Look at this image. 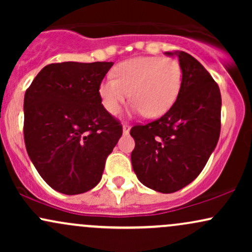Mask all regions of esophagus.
Wrapping results in <instances>:
<instances>
[{"label": "esophagus", "instance_id": "obj_1", "mask_svg": "<svg viewBox=\"0 0 252 252\" xmlns=\"http://www.w3.org/2000/svg\"><path fill=\"white\" fill-rule=\"evenodd\" d=\"M130 131V126L129 124H123V134L128 135Z\"/></svg>", "mask_w": 252, "mask_h": 252}]
</instances>
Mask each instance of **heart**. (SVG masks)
<instances>
[{
    "instance_id": "obj_1",
    "label": "heart",
    "mask_w": 252,
    "mask_h": 252,
    "mask_svg": "<svg viewBox=\"0 0 252 252\" xmlns=\"http://www.w3.org/2000/svg\"><path fill=\"white\" fill-rule=\"evenodd\" d=\"M115 77L106 78L99 85V96L109 114L120 111L130 98L134 110L148 118L166 114L178 98L181 89L182 70L173 58L138 57L120 63Z\"/></svg>"
}]
</instances>
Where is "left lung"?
I'll return each instance as SVG.
<instances>
[{"instance_id":"8db88e82","label":"left lung","mask_w":252,"mask_h":252,"mask_svg":"<svg viewBox=\"0 0 252 252\" xmlns=\"http://www.w3.org/2000/svg\"><path fill=\"white\" fill-rule=\"evenodd\" d=\"M179 58L181 89L162 117L130 130L135 140L131 163L144 186L174 193L201 173L220 135V90L211 74L186 52Z\"/></svg>"}]
</instances>
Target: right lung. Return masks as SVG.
I'll return each mask as SVG.
<instances>
[{
  "mask_svg": "<svg viewBox=\"0 0 252 252\" xmlns=\"http://www.w3.org/2000/svg\"><path fill=\"white\" fill-rule=\"evenodd\" d=\"M114 63L45 66L25 94L24 135L28 156L53 189L88 192L102 179L105 161L122 136L99 85Z\"/></svg>",
  "mask_w": 252,
  "mask_h": 252,
  "instance_id": "1",
  "label": "right lung"
}]
</instances>
